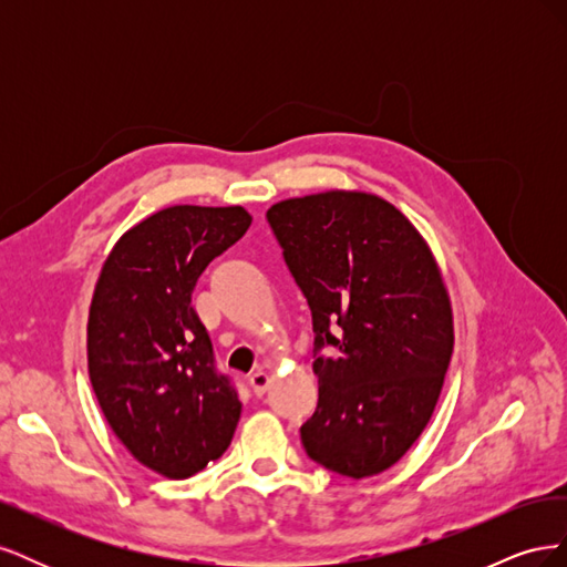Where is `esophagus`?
I'll return each instance as SVG.
<instances>
[{
    "label": "esophagus",
    "mask_w": 567,
    "mask_h": 567,
    "mask_svg": "<svg viewBox=\"0 0 567 567\" xmlns=\"http://www.w3.org/2000/svg\"><path fill=\"white\" fill-rule=\"evenodd\" d=\"M250 388H252V392L257 394V398H262V394L267 392V388H269V373L267 371H255V373H250Z\"/></svg>",
    "instance_id": "esophagus-1"
}]
</instances>
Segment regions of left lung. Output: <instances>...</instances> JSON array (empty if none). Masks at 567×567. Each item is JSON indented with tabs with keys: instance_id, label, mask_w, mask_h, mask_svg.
Returning a JSON list of instances; mask_svg holds the SVG:
<instances>
[{
	"instance_id": "obj_1",
	"label": "left lung",
	"mask_w": 567,
	"mask_h": 567,
	"mask_svg": "<svg viewBox=\"0 0 567 567\" xmlns=\"http://www.w3.org/2000/svg\"><path fill=\"white\" fill-rule=\"evenodd\" d=\"M267 221L312 310L319 402L300 427L302 447L338 475L383 473L431 421L454 350L435 257L373 194L288 198Z\"/></svg>"
}]
</instances>
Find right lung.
I'll use <instances>...</instances> for the list:
<instances>
[{"label":"right lung","mask_w":567,"mask_h":567,"mask_svg":"<svg viewBox=\"0 0 567 567\" xmlns=\"http://www.w3.org/2000/svg\"><path fill=\"white\" fill-rule=\"evenodd\" d=\"M250 221L241 205H173L123 234L99 274L87 323L90 381L117 440L165 477H188L219 458L241 419L192 293Z\"/></svg>","instance_id":"1"}]
</instances>
